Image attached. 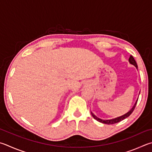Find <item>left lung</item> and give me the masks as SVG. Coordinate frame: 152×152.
<instances>
[{
  "mask_svg": "<svg viewBox=\"0 0 152 152\" xmlns=\"http://www.w3.org/2000/svg\"><path fill=\"white\" fill-rule=\"evenodd\" d=\"M129 62L130 64H133L134 66H135L136 67V68H137V63L136 62V60H135V59L134 58V57L132 56H130L129 58ZM137 100H138V98H137V100H136V103H135V104L134 105V106L132 107V108L129 110V111L128 112H127L126 114H125L123 115H121V116L120 117H118V118H114V119H111V120H102L100 119V118H99L98 117H96V115L93 114L92 112H91V114H92V117L94 118L95 120H96L97 121H98V122H100L101 123H103V124H115V123H118V122H120V121H122L123 120L125 119V118H128V116H129V115H131V114L132 112H133V111L135 109V107H136V104H137Z\"/></svg>",
  "mask_w": 152,
  "mask_h": 152,
  "instance_id": "1",
  "label": "left lung"
}]
</instances>
